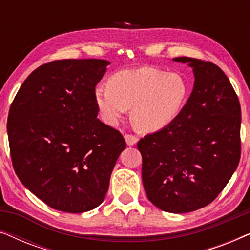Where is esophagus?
<instances>
[{"instance_id":"esophagus-1","label":"esophagus","mask_w":250,"mask_h":250,"mask_svg":"<svg viewBox=\"0 0 250 250\" xmlns=\"http://www.w3.org/2000/svg\"><path fill=\"white\" fill-rule=\"evenodd\" d=\"M124 138H125L126 143H127V146H134V145H136V142H138V138H136L135 135L125 134Z\"/></svg>"}]
</instances>
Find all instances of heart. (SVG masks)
<instances>
[{
	"instance_id": "1",
	"label": "heart",
	"mask_w": 250,
	"mask_h": 250,
	"mask_svg": "<svg viewBox=\"0 0 250 250\" xmlns=\"http://www.w3.org/2000/svg\"><path fill=\"white\" fill-rule=\"evenodd\" d=\"M189 94V87L179 74L152 67L121 70L108 85L95 88L94 100L101 118L116 125L132 108L131 118L142 132H158L179 117Z\"/></svg>"
}]
</instances>
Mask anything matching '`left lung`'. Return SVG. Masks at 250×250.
<instances>
[{
    "label": "left lung",
    "instance_id": "8db88e82",
    "mask_svg": "<svg viewBox=\"0 0 250 250\" xmlns=\"http://www.w3.org/2000/svg\"><path fill=\"white\" fill-rule=\"evenodd\" d=\"M194 75L193 90L172 124L138 142L146 197L159 209L189 213L224 189L241 155V108L220 67L179 57Z\"/></svg>",
    "mask_w": 250,
    "mask_h": 250
}]
</instances>
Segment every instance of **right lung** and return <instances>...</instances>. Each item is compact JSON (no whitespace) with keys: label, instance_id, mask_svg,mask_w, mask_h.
<instances>
[{"label":"right lung","instance_id":"right-lung-1","mask_svg":"<svg viewBox=\"0 0 250 250\" xmlns=\"http://www.w3.org/2000/svg\"><path fill=\"white\" fill-rule=\"evenodd\" d=\"M110 63L66 59L26 78L10 107L8 136L15 172L47 206L84 213L104 201L126 142L97 118L95 86Z\"/></svg>","mask_w":250,"mask_h":250}]
</instances>
